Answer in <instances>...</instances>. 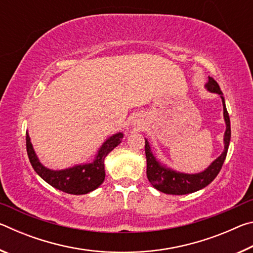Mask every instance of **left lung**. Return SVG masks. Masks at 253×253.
<instances>
[{
	"label": "left lung",
	"instance_id": "left-lung-1",
	"mask_svg": "<svg viewBox=\"0 0 253 253\" xmlns=\"http://www.w3.org/2000/svg\"><path fill=\"white\" fill-rule=\"evenodd\" d=\"M207 90L213 93L220 95L222 99V105H223V117L225 122V132H224V149L221 155L214 160L211 165H209L208 169H205L203 172L195 173V174H187L181 173L177 170L168 168V166L162 164L157 160L152 152V147L149 145L148 140L145 138V154H146V162H147V178L151 182L152 185L165 194L172 195H184L188 193H193L199 190H202L205 186H208L222 169L224 160L228 153V148L231 139V126H230V117L225 107V100L222 93L219 84L215 80L211 77H209L208 84H205Z\"/></svg>",
	"mask_w": 253,
	"mask_h": 253
}]
</instances>
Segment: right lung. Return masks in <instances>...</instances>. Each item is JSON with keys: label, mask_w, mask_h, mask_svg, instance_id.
<instances>
[{"label": "right lung", "mask_w": 253, "mask_h": 253, "mask_svg": "<svg viewBox=\"0 0 253 253\" xmlns=\"http://www.w3.org/2000/svg\"><path fill=\"white\" fill-rule=\"evenodd\" d=\"M124 134L117 132L107 138L98 149L93 162L78 164L65 169H50L42 164L38 158L27 131V152L33 169L39 176L53 186L68 194L81 195L92 192L101 185L105 179V158L122 143Z\"/></svg>", "instance_id": "add662e5"}]
</instances>
